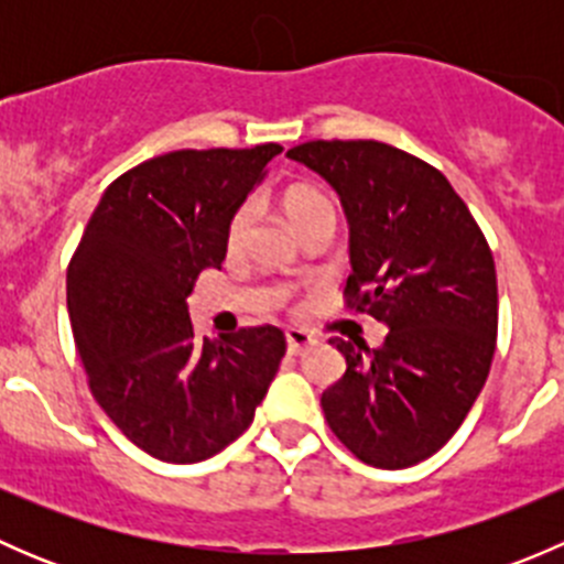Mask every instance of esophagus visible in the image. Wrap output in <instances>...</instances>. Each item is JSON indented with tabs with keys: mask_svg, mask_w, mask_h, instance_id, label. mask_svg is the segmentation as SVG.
<instances>
[{
	"mask_svg": "<svg viewBox=\"0 0 564 564\" xmlns=\"http://www.w3.org/2000/svg\"><path fill=\"white\" fill-rule=\"evenodd\" d=\"M314 344H316L314 335L305 333V329H286L289 355H303V351H308Z\"/></svg>",
	"mask_w": 564,
	"mask_h": 564,
	"instance_id": "34e87169",
	"label": "esophagus"
}]
</instances>
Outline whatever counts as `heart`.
<instances>
[{"mask_svg": "<svg viewBox=\"0 0 564 564\" xmlns=\"http://www.w3.org/2000/svg\"><path fill=\"white\" fill-rule=\"evenodd\" d=\"M283 209H286L289 220L294 224V229L300 235L311 231L318 224H335L338 213H335V204L329 202V196H324L318 187L311 185H294L289 187L286 196H283ZM256 220V204L242 202L240 207L231 213L229 224H226V248L240 250L248 242L250 229H253Z\"/></svg>", "mask_w": 564, "mask_h": 564, "instance_id": "b5f03b06", "label": "heart"}]
</instances>
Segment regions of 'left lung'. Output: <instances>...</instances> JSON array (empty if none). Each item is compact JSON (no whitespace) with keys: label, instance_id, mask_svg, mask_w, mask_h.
Masks as SVG:
<instances>
[{"label":"left lung","instance_id":"obj_1","mask_svg":"<svg viewBox=\"0 0 564 564\" xmlns=\"http://www.w3.org/2000/svg\"><path fill=\"white\" fill-rule=\"evenodd\" d=\"M286 155L324 176L344 204L346 305L390 327L379 349L329 340L346 373L322 392L324 420L362 464H420L456 434L491 371V248L447 176L398 147L333 139Z\"/></svg>","mask_w":564,"mask_h":564}]
</instances>
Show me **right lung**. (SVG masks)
Returning <instances> with one entry per match:
<instances>
[{
  "label": "right lung",
  "instance_id": "obj_1",
  "mask_svg": "<svg viewBox=\"0 0 564 564\" xmlns=\"http://www.w3.org/2000/svg\"><path fill=\"white\" fill-rule=\"evenodd\" d=\"M281 144L176 150L106 187L67 267L89 390L152 458L196 464L253 423L286 338L272 324L198 340L187 297L226 259V224Z\"/></svg>",
  "mask_w": 564,
  "mask_h": 564
}]
</instances>
